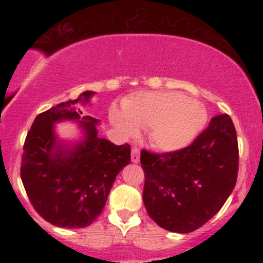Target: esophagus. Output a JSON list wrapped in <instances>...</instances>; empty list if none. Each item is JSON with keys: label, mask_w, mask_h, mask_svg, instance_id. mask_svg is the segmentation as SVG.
Here are the masks:
<instances>
[{"label": "esophagus", "mask_w": 263, "mask_h": 263, "mask_svg": "<svg viewBox=\"0 0 263 263\" xmlns=\"http://www.w3.org/2000/svg\"><path fill=\"white\" fill-rule=\"evenodd\" d=\"M131 161L134 163H138L140 162V148H137V147H135V148H132V152H131Z\"/></svg>", "instance_id": "obj_1"}]
</instances>
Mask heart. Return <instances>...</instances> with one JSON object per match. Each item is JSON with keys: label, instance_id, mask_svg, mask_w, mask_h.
Returning a JSON list of instances; mask_svg holds the SVG:
<instances>
[{"label": "heart", "instance_id": "obj_1", "mask_svg": "<svg viewBox=\"0 0 263 263\" xmlns=\"http://www.w3.org/2000/svg\"><path fill=\"white\" fill-rule=\"evenodd\" d=\"M123 114L111 108L110 121L123 136L138 128H151L149 138L157 148L177 151L194 140L206 121L205 108L179 92H137L122 101Z\"/></svg>", "mask_w": 263, "mask_h": 263}]
</instances>
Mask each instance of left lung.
I'll use <instances>...</instances> for the list:
<instances>
[{"instance_id": "1", "label": "left lung", "mask_w": 263, "mask_h": 263, "mask_svg": "<svg viewBox=\"0 0 263 263\" xmlns=\"http://www.w3.org/2000/svg\"><path fill=\"white\" fill-rule=\"evenodd\" d=\"M143 203L149 218L172 232L188 234L221 209L238 171L236 129L218 115L188 147L167 153L141 152Z\"/></svg>"}]
</instances>
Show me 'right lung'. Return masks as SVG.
I'll use <instances>...</instances> for the list:
<instances>
[{
  "instance_id": "obj_1",
  "label": "right lung",
  "mask_w": 263,
  "mask_h": 263,
  "mask_svg": "<svg viewBox=\"0 0 263 263\" xmlns=\"http://www.w3.org/2000/svg\"><path fill=\"white\" fill-rule=\"evenodd\" d=\"M93 91L58 104L35 117L27 134L21 162V178L29 201L39 215L59 228L91 225L106 204L111 186L131 162L129 144L116 146L98 137L99 120L81 116L79 102L86 104ZM75 119L86 132L78 144L56 141L53 123Z\"/></svg>"
}]
</instances>
